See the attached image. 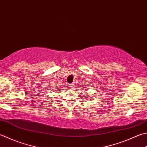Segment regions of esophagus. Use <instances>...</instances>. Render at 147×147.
Instances as JSON below:
<instances>
[{"label":"esophagus","instance_id":"obj_1","mask_svg":"<svg viewBox=\"0 0 147 147\" xmlns=\"http://www.w3.org/2000/svg\"><path fill=\"white\" fill-rule=\"evenodd\" d=\"M69 87H70V88H74V84H70L69 85Z\"/></svg>","mask_w":147,"mask_h":147}]
</instances>
